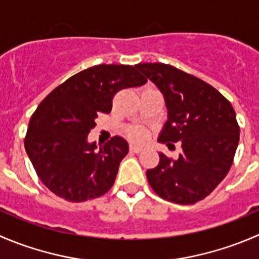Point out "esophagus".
I'll use <instances>...</instances> for the list:
<instances>
[{
    "label": "esophagus",
    "mask_w": 259,
    "mask_h": 259,
    "mask_svg": "<svg viewBox=\"0 0 259 259\" xmlns=\"http://www.w3.org/2000/svg\"><path fill=\"white\" fill-rule=\"evenodd\" d=\"M130 150H132V152H134V153H140L143 149H142V147H139V145L132 144V145H130Z\"/></svg>",
    "instance_id": "1"
}]
</instances>
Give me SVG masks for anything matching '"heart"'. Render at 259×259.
<instances>
[{"label":"heart","mask_w":259,"mask_h":259,"mask_svg":"<svg viewBox=\"0 0 259 259\" xmlns=\"http://www.w3.org/2000/svg\"><path fill=\"white\" fill-rule=\"evenodd\" d=\"M126 135L133 140H144L147 137V133L140 126H129L126 129Z\"/></svg>","instance_id":"obj_1"}]
</instances>
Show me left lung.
Returning a JSON list of instances; mask_svg holds the SVG:
<instances>
[{
  "label": "left lung",
  "mask_w": 259,
  "mask_h": 259,
  "mask_svg": "<svg viewBox=\"0 0 259 259\" xmlns=\"http://www.w3.org/2000/svg\"><path fill=\"white\" fill-rule=\"evenodd\" d=\"M138 69L160 90L168 120L159 142H181L177 159L159 154L147 170L158 196L180 205L201 201L225 178L239 143V125L232 104L209 83L164 63H140Z\"/></svg>",
  "instance_id": "8db88e82"
}]
</instances>
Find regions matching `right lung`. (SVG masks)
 <instances>
[{"mask_svg":"<svg viewBox=\"0 0 259 259\" xmlns=\"http://www.w3.org/2000/svg\"><path fill=\"white\" fill-rule=\"evenodd\" d=\"M148 79L133 66L99 64L55 87L31 115L25 149L37 177L57 196L83 202L112 187L120 162L129 152L121 137L100 145L87 143L100 114H109L120 90Z\"/></svg>","mask_w":259,"mask_h":259,"instance_id":"right-lung-1","label":"right lung"}]
</instances>
